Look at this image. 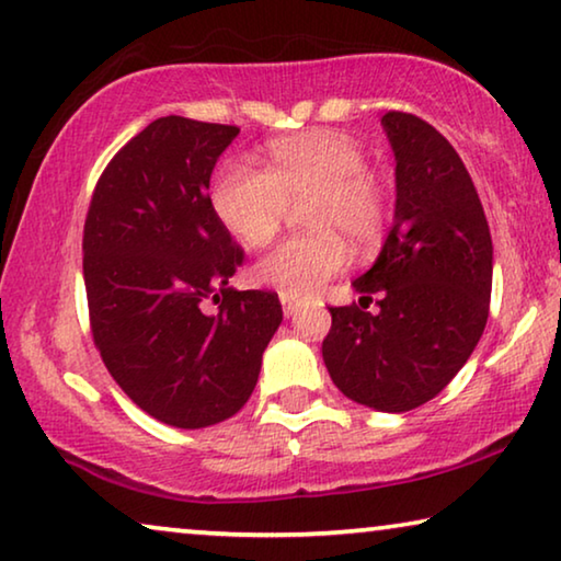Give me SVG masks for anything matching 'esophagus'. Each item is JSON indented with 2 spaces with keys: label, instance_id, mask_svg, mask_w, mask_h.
Masks as SVG:
<instances>
[{
  "label": "esophagus",
  "instance_id": "34e87169",
  "mask_svg": "<svg viewBox=\"0 0 561 561\" xmlns=\"http://www.w3.org/2000/svg\"><path fill=\"white\" fill-rule=\"evenodd\" d=\"M282 309H284V317H291L299 312V301L289 295H282Z\"/></svg>",
  "mask_w": 561,
  "mask_h": 561
}]
</instances>
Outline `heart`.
Returning <instances> with one entry per match:
<instances>
[{
  "label": "heart",
  "mask_w": 561,
  "mask_h": 561,
  "mask_svg": "<svg viewBox=\"0 0 561 561\" xmlns=\"http://www.w3.org/2000/svg\"><path fill=\"white\" fill-rule=\"evenodd\" d=\"M312 232L270 249L252 266V279L289 297H309L350 262L352 242L369 249L385 232L387 194L367 172L357 141L336 131L272 141L264 169L234 159L217 172L211 209L247 247H264L279 232L289 204L305 202Z\"/></svg>",
  "instance_id": "heart-1"
}]
</instances>
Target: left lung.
I'll use <instances>...</instances> for the list:
<instances>
[{
  "label": "left lung",
  "instance_id": "1",
  "mask_svg": "<svg viewBox=\"0 0 561 561\" xmlns=\"http://www.w3.org/2000/svg\"><path fill=\"white\" fill-rule=\"evenodd\" d=\"M397 159L394 227L354 289L380 314L329 307V377L354 402L409 412L437 397L484 332L492 234L455 147L409 112L381 117Z\"/></svg>",
  "mask_w": 561,
  "mask_h": 561
}]
</instances>
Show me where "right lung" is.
Segmentation results:
<instances>
[{"mask_svg":"<svg viewBox=\"0 0 561 561\" xmlns=\"http://www.w3.org/2000/svg\"><path fill=\"white\" fill-rule=\"evenodd\" d=\"M237 135L232 124L154 119L104 167L84 219L94 346L131 402L180 430L244 407L282 322L277 291L229 287L244 249L207 192Z\"/></svg>","mask_w":561,"mask_h":561,"instance_id":"add662e5","label":"right lung"}]
</instances>
